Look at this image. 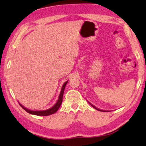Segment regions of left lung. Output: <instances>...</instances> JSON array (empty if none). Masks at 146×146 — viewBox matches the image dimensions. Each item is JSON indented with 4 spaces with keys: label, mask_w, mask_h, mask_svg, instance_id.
Returning <instances> with one entry per match:
<instances>
[{
    "label": "left lung",
    "mask_w": 146,
    "mask_h": 146,
    "mask_svg": "<svg viewBox=\"0 0 146 146\" xmlns=\"http://www.w3.org/2000/svg\"><path fill=\"white\" fill-rule=\"evenodd\" d=\"M89 103H90V102H89ZM90 104H91V106H92V107H93L94 108H95V109H96V110H97L98 111H106H106H104V110H99V109H98V108H96V107H95V106H94L93 105H92V104H90Z\"/></svg>",
    "instance_id": "obj_1"
}]
</instances>
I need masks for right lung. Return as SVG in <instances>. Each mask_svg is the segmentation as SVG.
Returning a JSON list of instances; mask_svg holds the SVG:
<instances>
[{
    "label": "right lung",
    "mask_w": 146,
    "mask_h": 146,
    "mask_svg": "<svg viewBox=\"0 0 146 146\" xmlns=\"http://www.w3.org/2000/svg\"><path fill=\"white\" fill-rule=\"evenodd\" d=\"M68 82V81H66V82H64V84H63L57 102H56V103L53 106L52 108H49V109H48V110H44V111H31V110H28V109L26 108L25 107H24V106L23 105H21V104H19L21 106L22 108H23L24 110L26 111H27L28 113H30V114H32V115H37V116H48V115H52V114H53V113H55L57 111L59 108H60L62 102V97H63V95H64V89H65L66 86V84H67Z\"/></svg>",
    "instance_id": "1"
}]
</instances>
